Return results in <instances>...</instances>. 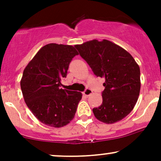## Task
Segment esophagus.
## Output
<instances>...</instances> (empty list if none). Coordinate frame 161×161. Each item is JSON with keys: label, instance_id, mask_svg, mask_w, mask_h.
Here are the masks:
<instances>
[{"label": "esophagus", "instance_id": "esophagus-1", "mask_svg": "<svg viewBox=\"0 0 161 161\" xmlns=\"http://www.w3.org/2000/svg\"><path fill=\"white\" fill-rule=\"evenodd\" d=\"M82 94H83V95H85V96H86V97H88V96H89V95H92V91L91 89H90V88H86V89L82 92Z\"/></svg>", "mask_w": 161, "mask_h": 161}]
</instances>
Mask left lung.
I'll return each instance as SVG.
<instances>
[{"label": "left lung", "instance_id": "1", "mask_svg": "<svg viewBox=\"0 0 161 161\" xmlns=\"http://www.w3.org/2000/svg\"><path fill=\"white\" fill-rule=\"evenodd\" d=\"M94 74L105 79L103 101L92 111L107 124L121 120L133 110L139 95L140 68L132 55L120 46L104 39L75 45Z\"/></svg>", "mask_w": 161, "mask_h": 161}]
</instances>
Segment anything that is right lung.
<instances>
[{"mask_svg": "<svg viewBox=\"0 0 161 161\" xmlns=\"http://www.w3.org/2000/svg\"><path fill=\"white\" fill-rule=\"evenodd\" d=\"M78 54L72 45L48 44L37 52L24 69L20 81L24 101L44 124L60 128L74 118L82 93L60 86L69 63Z\"/></svg>", "mask_w": 161, "mask_h": 161, "instance_id": "add662e5", "label": "right lung"}]
</instances>
